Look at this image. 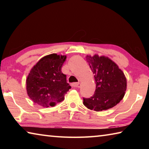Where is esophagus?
I'll return each mask as SVG.
<instances>
[{
    "label": "esophagus",
    "instance_id": "34e87169",
    "mask_svg": "<svg viewBox=\"0 0 149 149\" xmlns=\"http://www.w3.org/2000/svg\"><path fill=\"white\" fill-rule=\"evenodd\" d=\"M72 86L74 87L79 88L81 87V84L80 83H74V84H72Z\"/></svg>",
    "mask_w": 149,
    "mask_h": 149
}]
</instances>
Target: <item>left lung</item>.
Segmentation results:
<instances>
[{
    "label": "left lung",
    "mask_w": 149,
    "mask_h": 149,
    "mask_svg": "<svg viewBox=\"0 0 149 149\" xmlns=\"http://www.w3.org/2000/svg\"><path fill=\"white\" fill-rule=\"evenodd\" d=\"M87 62L94 74L96 89L90 98H84V104L97 112L109 109L124 97L127 80L123 72L109 58L87 55Z\"/></svg>",
    "instance_id": "1"
}]
</instances>
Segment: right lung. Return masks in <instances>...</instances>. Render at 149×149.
Segmentation results:
<instances>
[{
  "label": "right lung",
  "mask_w": 149,
  "mask_h": 149,
  "mask_svg": "<svg viewBox=\"0 0 149 149\" xmlns=\"http://www.w3.org/2000/svg\"><path fill=\"white\" fill-rule=\"evenodd\" d=\"M65 59L66 56L51 54L42 58L32 68L27 77L26 89L35 103L49 107L64 100L71 88L61 70Z\"/></svg>",
  "instance_id": "right-lung-1"
}]
</instances>
